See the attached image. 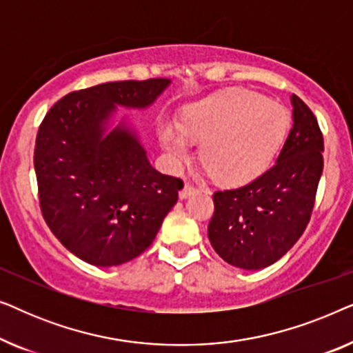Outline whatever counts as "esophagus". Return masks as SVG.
Instances as JSON below:
<instances>
[{"label":"esophagus","mask_w":353,"mask_h":353,"mask_svg":"<svg viewBox=\"0 0 353 353\" xmlns=\"http://www.w3.org/2000/svg\"><path fill=\"white\" fill-rule=\"evenodd\" d=\"M196 192H197V190H196L194 186H191L190 183H185V185H183V188L180 190V192H178V196H180L181 201H185V199H188V197H190V196L196 194Z\"/></svg>","instance_id":"1"}]
</instances>
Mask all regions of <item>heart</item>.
Masks as SVG:
<instances>
[{"mask_svg": "<svg viewBox=\"0 0 353 353\" xmlns=\"http://www.w3.org/2000/svg\"><path fill=\"white\" fill-rule=\"evenodd\" d=\"M289 112L276 101L244 88H228L188 104L181 123L162 120L159 139L172 161L190 159L194 141L220 183L239 186L262 176L283 146Z\"/></svg>", "mask_w": 353, "mask_h": 353, "instance_id": "obj_1", "label": "heart"}]
</instances>
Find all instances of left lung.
Instances as JSON below:
<instances>
[{
    "label": "left lung",
    "instance_id": "8db88e82",
    "mask_svg": "<svg viewBox=\"0 0 353 353\" xmlns=\"http://www.w3.org/2000/svg\"><path fill=\"white\" fill-rule=\"evenodd\" d=\"M291 104L294 123L276 163L249 185L214 194L207 234L233 267L262 270L278 262L310 220L323 173V134L301 98L292 94Z\"/></svg>",
    "mask_w": 353,
    "mask_h": 353
}]
</instances>
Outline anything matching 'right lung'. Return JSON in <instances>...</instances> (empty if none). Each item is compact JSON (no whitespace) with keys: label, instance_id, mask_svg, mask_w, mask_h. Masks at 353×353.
Instances as JSON below:
<instances>
[{"label":"right lung","instance_id":"right-lung-1","mask_svg":"<svg viewBox=\"0 0 353 353\" xmlns=\"http://www.w3.org/2000/svg\"><path fill=\"white\" fill-rule=\"evenodd\" d=\"M168 79L112 81L75 91L52 105L35 144L45 221L65 249L96 267L130 262L152 244L178 201L180 178L149 162L130 115L170 86Z\"/></svg>","mask_w":353,"mask_h":353}]
</instances>
